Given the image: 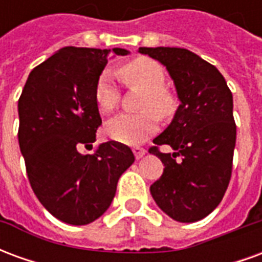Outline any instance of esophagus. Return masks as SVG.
I'll return each instance as SVG.
<instances>
[{
	"label": "esophagus",
	"mask_w": 262,
	"mask_h": 262,
	"mask_svg": "<svg viewBox=\"0 0 262 262\" xmlns=\"http://www.w3.org/2000/svg\"><path fill=\"white\" fill-rule=\"evenodd\" d=\"M133 153H135V156H136V159H142L143 156L146 154V150H144L143 147L136 146V147H133Z\"/></svg>",
	"instance_id": "obj_1"
}]
</instances>
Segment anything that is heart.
<instances>
[{"instance_id":"b5f03b06","label":"heart","mask_w":262,"mask_h":262,"mask_svg":"<svg viewBox=\"0 0 262 262\" xmlns=\"http://www.w3.org/2000/svg\"><path fill=\"white\" fill-rule=\"evenodd\" d=\"M118 74L127 85L144 90L140 108L136 114H119L106 122L105 133L112 140L123 144H137L146 140L159 129L161 119L171 118L177 108L176 94L165 86L167 74L163 66L156 60L140 57L120 66ZM120 88L115 75L106 70L99 75L95 84V102L103 114H111L119 103Z\"/></svg>"}]
</instances>
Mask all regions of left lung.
Segmentation results:
<instances>
[{
  "instance_id": "8db88e82",
  "label": "left lung",
  "mask_w": 262,
  "mask_h": 262,
  "mask_svg": "<svg viewBox=\"0 0 262 262\" xmlns=\"http://www.w3.org/2000/svg\"><path fill=\"white\" fill-rule=\"evenodd\" d=\"M167 67L181 105L148 153L164 164L150 187L160 209L177 222L203 219L225 196L236 146L233 95L219 70L181 48H140ZM167 144L174 154H163Z\"/></svg>"
}]
</instances>
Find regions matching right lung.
Listing matches in <instances>:
<instances>
[{
    "instance_id": "obj_1",
    "label": "right lung",
    "mask_w": 262,
    "mask_h": 262,
    "mask_svg": "<svg viewBox=\"0 0 262 262\" xmlns=\"http://www.w3.org/2000/svg\"><path fill=\"white\" fill-rule=\"evenodd\" d=\"M109 54L111 49H61L32 70L18 101V140L29 184L43 206L69 225L98 219L135 161L130 147L115 140L94 154L81 153L102 125L95 84Z\"/></svg>"
}]
</instances>
